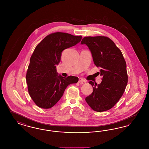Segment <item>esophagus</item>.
I'll return each instance as SVG.
<instances>
[{
  "mask_svg": "<svg viewBox=\"0 0 149 149\" xmlns=\"http://www.w3.org/2000/svg\"><path fill=\"white\" fill-rule=\"evenodd\" d=\"M85 82H86V81H85V80H84L83 79H79V81H78V83L81 84H83L84 83H85Z\"/></svg>",
  "mask_w": 149,
  "mask_h": 149,
  "instance_id": "34e87169",
  "label": "esophagus"
}]
</instances>
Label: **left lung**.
Returning <instances> with one entry per match:
<instances>
[{
  "label": "left lung",
  "instance_id": "8db88e82",
  "mask_svg": "<svg viewBox=\"0 0 149 149\" xmlns=\"http://www.w3.org/2000/svg\"><path fill=\"white\" fill-rule=\"evenodd\" d=\"M81 44L89 48L95 65L101 68L102 77L100 84L89 82L93 87V91L85 100L95 111H107L119 101L127 84L124 58L120 49L107 36H85Z\"/></svg>",
  "mask_w": 149,
  "mask_h": 149
}]
</instances>
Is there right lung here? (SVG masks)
Returning <instances> with one entry per match:
<instances>
[{
	"mask_svg": "<svg viewBox=\"0 0 149 149\" xmlns=\"http://www.w3.org/2000/svg\"><path fill=\"white\" fill-rule=\"evenodd\" d=\"M81 38V36L56 32L49 34L36 45L30 58L26 81L29 95L38 107H53L66 87L78 81L76 77L58 76L56 65L60 61L61 52L75 45Z\"/></svg>",
	"mask_w": 149,
	"mask_h": 149,
	"instance_id": "add662e5",
	"label": "right lung"
}]
</instances>
